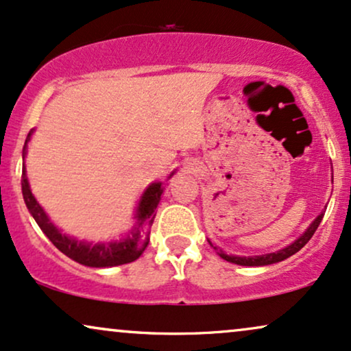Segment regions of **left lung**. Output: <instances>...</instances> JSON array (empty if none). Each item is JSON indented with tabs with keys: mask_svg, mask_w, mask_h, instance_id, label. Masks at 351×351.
I'll list each match as a JSON object with an SVG mask.
<instances>
[{
	"mask_svg": "<svg viewBox=\"0 0 351 351\" xmlns=\"http://www.w3.org/2000/svg\"><path fill=\"white\" fill-rule=\"evenodd\" d=\"M322 218H324V213H321L317 218L314 219L313 224L308 228V231H306L304 234L300 237V239L293 242V244L288 245V247L278 250V252L257 255V257H236V255H226L224 252H219V255H221V258H224V261H228L231 263H237V265H245V267H262V265H270V263L281 262V261H285V258L291 257L293 254H296L298 250L302 249L306 244H308L311 237L314 236L315 229H317L319 224H321Z\"/></svg>",
	"mask_w": 351,
	"mask_h": 351,
	"instance_id": "1",
	"label": "left lung"
}]
</instances>
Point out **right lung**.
Returning <instances> with one entry per match:
<instances>
[{"label":"right lung","mask_w":351,"mask_h":351,"mask_svg":"<svg viewBox=\"0 0 351 351\" xmlns=\"http://www.w3.org/2000/svg\"><path fill=\"white\" fill-rule=\"evenodd\" d=\"M29 138L30 133L27 140H25V145H27ZM23 156H25V148ZM21 184H23L24 202L25 205H27L30 215L34 216V219H36L42 231L45 232V236L51 241V244H53L58 250H62L64 255L73 258L75 262L83 263V265L88 267L123 265V263L136 261V258L145 252V249L148 247L149 232L154 221L156 208H158V203L161 200V182L151 184L149 187L146 189L145 195L141 197L136 213V228L135 231L132 232V236H128L127 239L122 242H110V244L97 245H90L86 244V242H77L75 239H71V237L62 234V232L50 223L45 211L42 210V206L38 205L37 200L32 195V192H30L25 171H23V182Z\"/></svg>","instance_id":"obj_1"}]
</instances>
